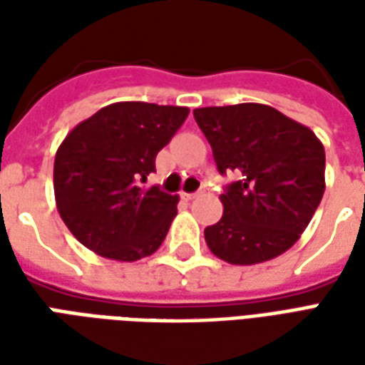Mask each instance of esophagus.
<instances>
[{
  "label": "esophagus",
  "instance_id": "1",
  "mask_svg": "<svg viewBox=\"0 0 365 365\" xmlns=\"http://www.w3.org/2000/svg\"><path fill=\"white\" fill-rule=\"evenodd\" d=\"M182 197L185 199V201H193V199L199 197V193H182Z\"/></svg>",
  "mask_w": 365,
  "mask_h": 365
}]
</instances>
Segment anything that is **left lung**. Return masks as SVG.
<instances>
[{
    "instance_id": "8db88e82",
    "label": "left lung",
    "mask_w": 365,
    "mask_h": 365,
    "mask_svg": "<svg viewBox=\"0 0 365 365\" xmlns=\"http://www.w3.org/2000/svg\"><path fill=\"white\" fill-rule=\"evenodd\" d=\"M221 174L242 178L221 195L222 217L205 229L209 250L252 266L289 250L324 193V146L313 130L262 103L193 111Z\"/></svg>"
}]
</instances>
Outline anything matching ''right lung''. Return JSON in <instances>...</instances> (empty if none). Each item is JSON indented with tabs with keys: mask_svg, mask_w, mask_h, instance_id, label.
Instances as JSON below:
<instances>
[{
	"mask_svg": "<svg viewBox=\"0 0 365 365\" xmlns=\"http://www.w3.org/2000/svg\"><path fill=\"white\" fill-rule=\"evenodd\" d=\"M187 115L178 105L119 101L68 133L54 158V197L62 221L86 248L117 262L158 250L180 197L140 183Z\"/></svg>",
	"mask_w": 365,
	"mask_h": 365,
	"instance_id": "right-lung-1",
	"label": "right lung"
}]
</instances>
